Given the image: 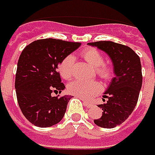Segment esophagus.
Wrapping results in <instances>:
<instances>
[{"label":"esophagus","instance_id":"34e87169","mask_svg":"<svg viewBox=\"0 0 155 155\" xmlns=\"http://www.w3.org/2000/svg\"><path fill=\"white\" fill-rule=\"evenodd\" d=\"M82 100L84 101V105L86 106V107H91V106H93V104L92 103H91V102H88V101H85L84 98H82Z\"/></svg>","mask_w":155,"mask_h":155}]
</instances>
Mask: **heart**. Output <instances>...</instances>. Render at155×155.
<instances>
[{
  "label": "heart",
  "instance_id": "heart-1",
  "mask_svg": "<svg viewBox=\"0 0 155 155\" xmlns=\"http://www.w3.org/2000/svg\"><path fill=\"white\" fill-rule=\"evenodd\" d=\"M80 56L93 68L95 75L102 81L107 82L112 79L113 68L110 64L104 63V57L98 50L93 47H87L82 50ZM73 64L74 58L71 55L66 56L59 63L58 71L64 79L69 80L72 78ZM100 90L99 83L95 80H74L68 84V91L71 94L85 99L96 96Z\"/></svg>",
  "mask_w": 155,
  "mask_h": 155
}]
</instances>
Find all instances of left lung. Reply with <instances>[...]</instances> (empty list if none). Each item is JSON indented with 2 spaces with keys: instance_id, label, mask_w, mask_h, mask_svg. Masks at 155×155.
I'll list each match as a JSON object with an SVG mask.
<instances>
[{
  "instance_id": "left-lung-1",
  "label": "left lung",
  "mask_w": 155,
  "mask_h": 155,
  "mask_svg": "<svg viewBox=\"0 0 155 155\" xmlns=\"http://www.w3.org/2000/svg\"><path fill=\"white\" fill-rule=\"evenodd\" d=\"M106 52L112 59L115 77L103 96L107 101L97 104L102 108V116L94 120L101 127L113 128L127 119L135 108L142 85L140 57L130 47L110 41L89 43Z\"/></svg>"
}]
</instances>
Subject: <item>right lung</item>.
<instances>
[{"mask_svg": "<svg viewBox=\"0 0 155 155\" xmlns=\"http://www.w3.org/2000/svg\"><path fill=\"white\" fill-rule=\"evenodd\" d=\"M81 45L80 43L46 38L27 45L20 56L15 74L17 102L22 114L39 127L58 124L71 98L53 97L64 89L58 71L61 60Z\"/></svg>", "mask_w": 155, "mask_h": 155, "instance_id": "obj_1", "label": "right lung"}]
</instances>
